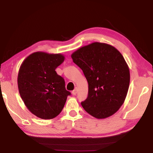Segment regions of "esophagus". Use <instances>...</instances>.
Wrapping results in <instances>:
<instances>
[{"mask_svg":"<svg viewBox=\"0 0 153 153\" xmlns=\"http://www.w3.org/2000/svg\"><path fill=\"white\" fill-rule=\"evenodd\" d=\"M77 93V88L74 89L73 91H72V94H73V95H76Z\"/></svg>","mask_w":153,"mask_h":153,"instance_id":"1","label":"esophagus"}]
</instances>
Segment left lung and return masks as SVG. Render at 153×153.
Wrapping results in <instances>:
<instances>
[{
	"label": "left lung",
	"instance_id": "obj_1",
	"mask_svg": "<svg viewBox=\"0 0 153 153\" xmlns=\"http://www.w3.org/2000/svg\"><path fill=\"white\" fill-rule=\"evenodd\" d=\"M71 58L84 72L88 94L82 107L97 119L120 109L128 91L129 69L120 52L105 43L94 42L75 51Z\"/></svg>",
	"mask_w": 153,
	"mask_h": 153
}]
</instances>
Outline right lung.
<instances>
[{
	"instance_id": "obj_1",
	"label": "right lung",
	"mask_w": 153,
	"mask_h": 153,
	"mask_svg": "<svg viewBox=\"0 0 153 153\" xmlns=\"http://www.w3.org/2000/svg\"><path fill=\"white\" fill-rule=\"evenodd\" d=\"M61 54L36 52L25 59L18 74V88L31 113L43 120H51L61 112L67 96L65 80L56 74L64 61Z\"/></svg>"
}]
</instances>
